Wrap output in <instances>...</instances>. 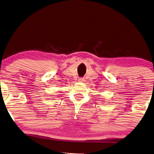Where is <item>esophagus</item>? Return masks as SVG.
Masks as SVG:
<instances>
[{
	"label": "esophagus",
	"instance_id": "34e87169",
	"mask_svg": "<svg viewBox=\"0 0 154 154\" xmlns=\"http://www.w3.org/2000/svg\"><path fill=\"white\" fill-rule=\"evenodd\" d=\"M84 80H85V79H82V78H80V79H79V82H84Z\"/></svg>",
	"mask_w": 154,
	"mask_h": 154
}]
</instances>
